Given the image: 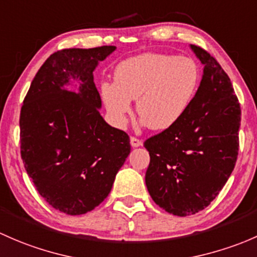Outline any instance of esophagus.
Returning <instances> with one entry per match:
<instances>
[{"mask_svg":"<svg viewBox=\"0 0 257 257\" xmlns=\"http://www.w3.org/2000/svg\"><path fill=\"white\" fill-rule=\"evenodd\" d=\"M130 142H131V146L134 148L142 146V141L141 140L136 139V137H131V139H130Z\"/></svg>","mask_w":257,"mask_h":257,"instance_id":"1","label":"esophagus"}]
</instances>
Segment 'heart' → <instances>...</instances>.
I'll list each match as a JSON object with an SVG mask.
<instances>
[{
  "instance_id": "obj_1",
  "label": "heart",
  "mask_w": 257,
  "mask_h": 257,
  "mask_svg": "<svg viewBox=\"0 0 257 257\" xmlns=\"http://www.w3.org/2000/svg\"><path fill=\"white\" fill-rule=\"evenodd\" d=\"M199 81V67L190 58L150 52L121 62L115 70V83L101 85V97L117 127L126 125L131 101L136 100L142 125L158 131L181 120Z\"/></svg>"
}]
</instances>
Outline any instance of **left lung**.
Segmentation results:
<instances>
[{
  "label": "left lung",
  "instance_id": "obj_1",
  "mask_svg": "<svg viewBox=\"0 0 257 257\" xmlns=\"http://www.w3.org/2000/svg\"><path fill=\"white\" fill-rule=\"evenodd\" d=\"M203 69L192 104L181 120L145 142L150 152L146 186L153 202L187 216L215 199L235 167L241 110L219 63L190 46Z\"/></svg>",
  "mask_w": 257,
  "mask_h": 257
}]
</instances>
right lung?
<instances>
[{"mask_svg": "<svg viewBox=\"0 0 257 257\" xmlns=\"http://www.w3.org/2000/svg\"><path fill=\"white\" fill-rule=\"evenodd\" d=\"M115 49L53 53L21 109V156L27 174L44 200L68 215L85 214L104 202L131 151L127 134L100 115L92 74Z\"/></svg>", "mask_w": 257, "mask_h": 257, "instance_id": "add662e5", "label": "right lung"}]
</instances>
